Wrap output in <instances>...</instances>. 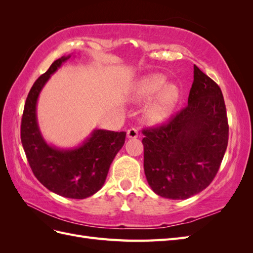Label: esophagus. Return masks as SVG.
<instances>
[{
    "label": "esophagus",
    "mask_w": 253,
    "mask_h": 253,
    "mask_svg": "<svg viewBox=\"0 0 253 253\" xmlns=\"http://www.w3.org/2000/svg\"><path fill=\"white\" fill-rule=\"evenodd\" d=\"M126 136H127V138H129V139H135V138H137V137H138V131H137L136 128H129L128 131L126 132Z\"/></svg>",
    "instance_id": "1"
}]
</instances>
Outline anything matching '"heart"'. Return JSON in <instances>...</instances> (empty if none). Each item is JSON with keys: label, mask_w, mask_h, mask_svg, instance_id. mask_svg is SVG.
Returning <instances> with one entry per match:
<instances>
[{"label": "heart", "mask_w": 253, "mask_h": 253, "mask_svg": "<svg viewBox=\"0 0 253 253\" xmlns=\"http://www.w3.org/2000/svg\"><path fill=\"white\" fill-rule=\"evenodd\" d=\"M163 74H150L137 80L128 91L129 100L133 102L153 100L144 110V116L152 125H160L170 118L179 100V89L175 84H168Z\"/></svg>", "instance_id": "b5f03b06"}]
</instances>
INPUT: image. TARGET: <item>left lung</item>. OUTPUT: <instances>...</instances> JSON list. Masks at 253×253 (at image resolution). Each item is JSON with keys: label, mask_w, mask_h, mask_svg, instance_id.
Listing matches in <instances>:
<instances>
[{"label": "left lung", "mask_w": 253, "mask_h": 253, "mask_svg": "<svg viewBox=\"0 0 253 253\" xmlns=\"http://www.w3.org/2000/svg\"><path fill=\"white\" fill-rule=\"evenodd\" d=\"M188 105L160 127L144 129L143 169L154 192L187 200L208 187L228 144V121L217 84L194 65Z\"/></svg>", "instance_id": "obj_1"}]
</instances>
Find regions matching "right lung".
<instances>
[{
	"mask_svg": "<svg viewBox=\"0 0 253 253\" xmlns=\"http://www.w3.org/2000/svg\"><path fill=\"white\" fill-rule=\"evenodd\" d=\"M72 57L75 56L56 60L34 83L23 112L21 141L30 168L45 188L60 196L83 200L104 185L112 162L124 147L126 133L95 128L83 142L66 149L44 139L38 124V99L51 75Z\"/></svg>",
	"mask_w": 253,
	"mask_h": 253,
	"instance_id": "obj_1",
	"label": "right lung"
}]
</instances>
